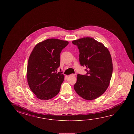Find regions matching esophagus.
Instances as JSON below:
<instances>
[{
    "label": "esophagus",
    "instance_id": "34e87169",
    "mask_svg": "<svg viewBox=\"0 0 134 134\" xmlns=\"http://www.w3.org/2000/svg\"><path fill=\"white\" fill-rule=\"evenodd\" d=\"M76 74H72L70 75V76H76Z\"/></svg>",
    "mask_w": 134,
    "mask_h": 134
}]
</instances>
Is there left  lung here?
<instances>
[{"label":"left lung","mask_w":134,"mask_h":134,"mask_svg":"<svg viewBox=\"0 0 134 134\" xmlns=\"http://www.w3.org/2000/svg\"><path fill=\"white\" fill-rule=\"evenodd\" d=\"M79 51V62L86 66V75H77L74 86L83 99L93 100L103 94L109 85L113 73L112 58L107 48L92 38L73 41Z\"/></svg>","instance_id":"left-lung-1"}]
</instances>
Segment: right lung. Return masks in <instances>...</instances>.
Instances as JSON below:
<instances>
[{
	"mask_svg": "<svg viewBox=\"0 0 134 134\" xmlns=\"http://www.w3.org/2000/svg\"><path fill=\"white\" fill-rule=\"evenodd\" d=\"M69 42L48 39L35 45L29 57L27 80L36 97L41 100L53 98L59 92L64 76L57 72L60 65V54Z\"/></svg>",
	"mask_w": 134,
	"mask_h": 134,
	"instance_id": "right-lung-1",
	"label": "right lung"
}]
</instances>
